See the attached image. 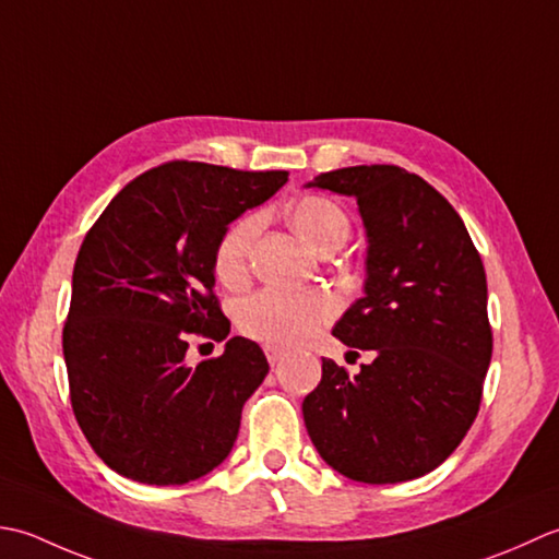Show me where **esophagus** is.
Returning <instances> with one entry per match:
<instances>
[{"mask_svg":"<svg viewBox=\"0 0 559 559\" xmlns=\"http://www.w3.org/2000/svg\"><path fill=\"white\" fill-rule=\"evenodd\" d=\"M265 355H267V361L272 364V367H275V364H280L282 359H284V349H280V347H265Z\"/></svg>","mask_w":559,"mask_h":559,"instance_id":"1","label":"esophagus"}]
</instances>
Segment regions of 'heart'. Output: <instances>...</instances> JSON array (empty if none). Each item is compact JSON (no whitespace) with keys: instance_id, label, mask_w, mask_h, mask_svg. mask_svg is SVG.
I'll return each instance as SVG.
<instances>
[{"instance_id":"1","label":"heart","mask_w":559,"mask_h":559,"mask_svg":"<svg viewBox=\"0 0 559 559\" xmlns=\"http://www.w3.org/2000/svg\"><path fill=\"white\" fill-rule=\"evenodd\" d=\"M292 229L301 241L328 253L349 238V219L345 210L328 198H301L287 210ZM258 214H246L224 231L214 250V272L226 284L243 277L250 243L258 231ZM337 304L325 292H294L270 287L250 296L238 311V325L246 335L270 347H299L333 321Z\"/></svg>"}]
</instances>
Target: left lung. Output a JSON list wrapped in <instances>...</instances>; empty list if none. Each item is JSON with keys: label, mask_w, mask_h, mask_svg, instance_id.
I'll return each mask as SVG.
<instances>
[{"label": "left lung", "mask_w": 559, "mask_h": 559, "mask_svg": "<svg viewBox=\"0 0 559 559\" xmlns=\"http://www.w3.org/2000/svg\"><path fill=\"white\" fill-rule=\"evenodd\" d=\"M306 188L359 204L367 280L333 335L373 352L355 376L323 359L301 405L306 429L349 480H415L449 459L480 409L492 359L483 260L447 198L405 168H337Z\"/></svg>", "instance_id": "left-lung-1"}]
</instances>
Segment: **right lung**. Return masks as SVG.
<instances>
[{
    "label": "right lung",
    "mask_w": 559,
    "mask_h": 559,
    "mask_svg": "<svg viewBox=\"0 0 559 559\" xmlns=\"http://www.w3.org/2000/svg\"><path fill=\"white\" fill-rule=\"evenodd\" d=\"M284 183L287 170L170 162L124 186L91 226L62 349L74 417L108 468L186 485L231 453L267 359L236 335L222 358L190 368L187 335H229L214 296L216 243Z\"/></svg>",
    "instance_id": "1"
}]
</instances>
